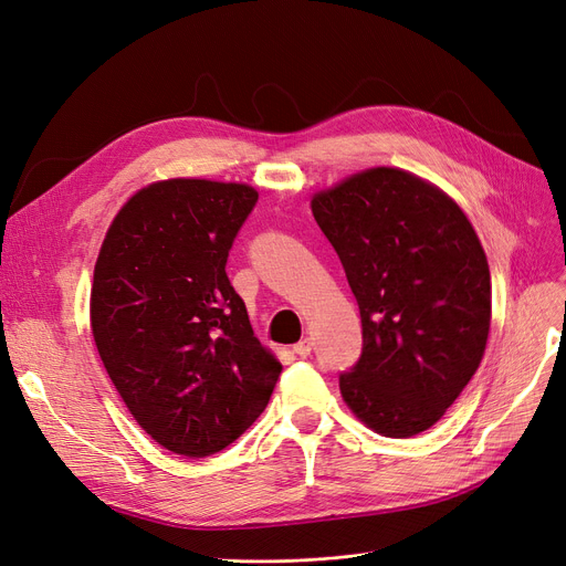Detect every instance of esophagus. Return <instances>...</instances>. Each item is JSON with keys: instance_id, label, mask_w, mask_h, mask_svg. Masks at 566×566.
I'll return each instance as SVG.
<instances>
[{"instance_id": "34e87169", "label": "esophagus", "mask_w": 566, "mask_h": 566, "mask_svg": "<svg viewBox=\"0 0 566 566\" xmlns=\"http://www.w3.org/2000/svg\"><path fill=\"white\" fill-rule=\"evenodd\" d=\"M293 354L301 356V358H307L312 354V342L305 337L298 344H293Z\"/></svg>"}]
</instances>
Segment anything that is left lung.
I'll list each match as a JSON object with an SVG mask.
<instances>
[{"mask_svg":"<svg viewBox=\"0 0 566 566\" xmlns=\"http://www.w3.org/2000/svg\"><path fill=\"white\" fill-rule=\"evenodd\" d=\"M363 324L342 400L370 430L432 428L479 370L490 333V270L462 208L402 168L375 166L312 196Z\"/></svg>","mask_w":566,"mask_h":566,"instance_id":"1","label":"left lung"}]
</instances>
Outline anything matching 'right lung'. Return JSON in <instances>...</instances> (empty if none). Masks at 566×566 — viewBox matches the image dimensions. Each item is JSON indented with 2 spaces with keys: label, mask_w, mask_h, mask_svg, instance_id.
Returning <instances> with one entry per match:
<instances>
[{
  "label": "right lung",
  "mask_w": 566,
  "mask_h": 566,
  "mask_svg": "<svg viewBox=\"0 0 566 566\" xmlns=\"http://www.w3.org/2000/svg\"><path fill=\"white\" fill-rule=\"evenodd\" d=\"M256 199L244 182H153L119 208L96 256V352L136 423L178 455L233 444L282 373L227 277L233 238Z\"/></svg>",
  "instance_id": "obj_1"
}]
</instances>
